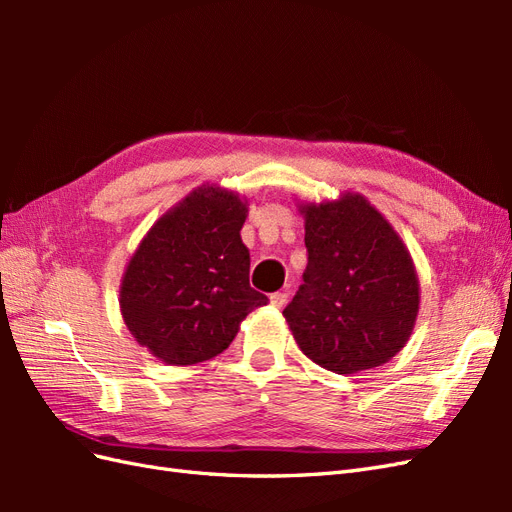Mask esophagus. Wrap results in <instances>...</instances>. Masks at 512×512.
<instances>
[{
	"label": "esophagus",
	"mask_w": 512,
	"mask_h": 512,
	"mask_svg": "<svg viewBox=\"0 0 512 512\" xmlns=\"http://www.w3.org/2000/svg\"><path fill=\"white\" fill-rule=\"evenodd\" d=\"M286 301H288V292H273L271 294V305L277 309H282L286 305Z\"/></svg>",
	"instance_id": "34e87169"
}]
</instances>
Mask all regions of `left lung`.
<instances>
[{"instance_id": "left-lung-1", "label": "left lung", "mask_w": 512, "mask_h": 512, "mask_svg": "<svg viewBox=\"0 0 512 512\" xmlns=\"http://www.w3.org/2000/svg\"><path fill=\"white\" fill-rule=\"evenodd\" d=\"M299 209L307 267L284 309L299 348L335 374L391 361L410 339L421 301L408 247L361 194Z\"/></svg>"}]
</instances>
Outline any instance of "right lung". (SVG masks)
Masks as SVG:
<instances>
[{
	"mask_svg": "<svg viewBox=\"0 0 512 512\" xmlns=\"http://www.w3.org/2000/svg\"><path fill=\"white\" fill-rule=\"evenodd\" d=\"M247 203L203 185L151 226L123 273L119 305L134 339L168 365L224 352L241 320L267 305L250 286L241 241Z\"/></svg>",
	"mask_w": 512,
	"mask_h": 512,
	"instance_id": "obj_1",
	"label": "right lung"
}]
</instances>
